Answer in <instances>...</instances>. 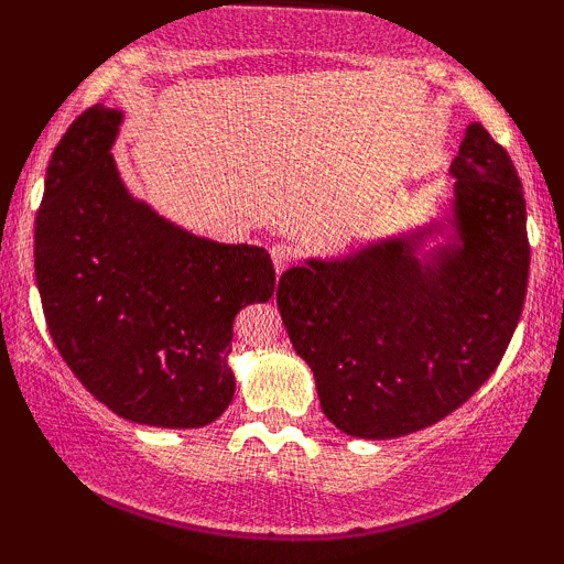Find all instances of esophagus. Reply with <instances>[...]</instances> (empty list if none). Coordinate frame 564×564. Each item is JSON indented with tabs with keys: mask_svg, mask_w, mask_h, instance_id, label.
I'll list each match as a JSON object with an SVG mask.
<instances>
[{
	"mask_svg": "<svg viewBox=\"0 0 564 564\" xmlns=\"http://www.w3.org/2000/svg\"><path fill=\"white\" fill-rule=\"evenodd\" d=\"M269 253H272V261H274V269H276V274H282L284 269H288L292 261H295V251L290 249V246H284V243H274L272 249H269Z\"/></svg>",
	"mask_w": 564,
	"mask_h": 564,
	"instance_id": "34e87169",
	"label": "esophagus"
}]
</instances>
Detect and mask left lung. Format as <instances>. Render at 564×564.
I'll use <instances>...</instances> for the list:
<instances>
[{
    "label": "left lung",
    "mask_w": 564,
    "mask_h": 564,
    "mask_svg": "<svg viewBox=\"0 0 564 564\" xmlns=\"http://www.w3.org/2000/svg\"><path fill=\"white\" fill-rule=\"evenodd\" d=\"M449 174L446 223L305 259L280 276L292 349L311 367L326 419L349 436L434 426L496 372L519 326L529 238L513 161L469 122ZM444 229V245L422 249Z\"/></svg>",
    "instance_id": "left-lung-1"
}]
</instances>
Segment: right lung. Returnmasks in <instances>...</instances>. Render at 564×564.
I'll return each mask as SVG.
<instances>
[{
  "mask_svg": "<svg viewBox=\"0 0 564 564\" xmlns=\"http://www.w3.org/2000/svg\"><path fill=\"white\" fill-rule=\"evenodd\" d=\"M120 110L89 107L53 151L35 218L51 338L120 419L199 429L234 400V318L274 295L264 249L199 238L130 195L110 149Z\"/></svg>",
  "mask_w": 564,
  "mask_h": 564,
  "instance_id": "obj_1",
  "label": "right lung"
}]
</instances>
